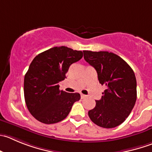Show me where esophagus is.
Masks as SVG:
<instances>
[{
    "label": "esophagus",
    "mask_w": 152,
    "mask_h": 152,
    "mask_svg": "<svg viewBox=\"0 0 152 152\" xmlns=\"http://www.w3.org/2000/svg\"><path fill=\"white\" fill-rule=\"evenodd\" d=\"M81 98L82 99H85V98H86V95H83V94H81Z\"/></svg>",
    "instance_id": "1"
}]
</instances>
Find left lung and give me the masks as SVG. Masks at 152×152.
I'll return each instance as SVG.
<instances>
[{
    "label": "left lung",
    "mask_w": 152,
    "mask_h": 152,
    "mask_svg": "<svg viewBox=\"0 0 152 152\" xmlns=\"http://www.w3.org/2000/svg\"><path fill=\"white\" fill-rule=\"evenodd\" d=\"M84 60L95 68L99 83L106 89L102 99L88 112L99 126L113 128L121 125L137 100V80L131 66L119 56L108 51L83 50Z\"/></svg>",
    "instance_id": "obj_1"
}]
</instances>
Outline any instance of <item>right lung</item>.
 Instances as JSON below:
<instances>
[{
	"label": "right lung",
	"mask_w": 152,
	"mask_h": 152,
	"mask_svg": "<svg viewBox=\"0 0 152 152\" xmlns=\"http://www.w3.org/2000/svg\"><path fill=\"white\" fill-rule=\"evenodd\" d=\"M83 57V52L60 46L39 53L30 63L24 76L25 103L31 115L45 124L66 118L79 93L60 90L59 82L66 78L69 66Z\"/></svg>",
	"instance_id": "1"
}]
</instances>
